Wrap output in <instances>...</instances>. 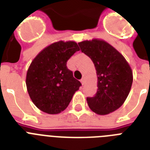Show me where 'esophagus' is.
Masks as SVG:
<instances>
[{
  "label": "esophagus",
  "mask_w": 150,
  "mask_h": 150,
  "mask_svg": "<svg viewBox=\"0 0 150 150\" xmlns=\"http://www.w3.org/2000/svg\"><path fill=\"white\" fill-rule=\"evenodd\" d=\"M81 83H82L83 85L85 83V79L83 78H83L81 80Z\"/></svg>",
  "instance_id": "1"
}]
</instances>
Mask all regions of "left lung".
<instances>
[{
  "mask_svg": "<svg viewBox=\"0 0 150 150\" xmlns=\"http://www.w3.org/2000/svg\"><path fill=\"white\" fill-rule=\"evenodd\" d=\"M91 59L97 70L98 91L87 98L88 106L98 115H107L122 106L132 84V72L123 56L106 42L98 39L78 43Z\"/></svg>",
  "mask_w": 150,
  "mask_h": 150,
  "instance_id": "1",
  "label": "left lung"
}]
</instances>
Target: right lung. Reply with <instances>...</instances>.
Listing matches in <instances>:
<instances>
[{
	"label": "right lung",
	"mask_w": 150,
	"mask_h": 150,
	"mask_svg": "<svg viewBox=\"0 0 150 150\" xmlns=\"http://www.w3.org/2000/svg\"><path fill=\"white\" fill-rule=\"evenodd\" d=\"M75 42L59 41L49 45L33 59L26 86L35 105L45 113H60L69 105L81 83L74 77L67 62L79 51Z\"/></svg>",
	"instance_id": "right-lung-1"
}]
</instances>
